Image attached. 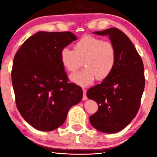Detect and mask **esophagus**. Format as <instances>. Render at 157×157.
<instances>
[{"label": "esophagus", "instance_id": "1", "mask_svg": "<svg viewBox=\"0 0 157 157\" xmlns=\"http://www.w3.org/2000/svg\"><path fill=\"white\" fill-rule=\"evenodd\" d=\"M83 92H84V94H83V98H82L83 100H87V97H86V89L83 88Z\"/></svg>", "mask_w": 157, "mask_h": 157}]
</instances>
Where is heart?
I'll list each match as a JSON object with an SVG mask.
<instances>
[{
	"instance_id": "obj_1",
	"label": "heart",
	"mask_w": 157,
	"mask_h": 157,
	"mask_svg": "<svg viewBox=\"0 0 157 157\" xmlns=\"http://www.w3.org/2000/svg\"><path fill=\"white\" fill-rule=\"evenodd\" d=\"M60 62L67 72L74 73L82 67L84 68L71 76V80L81 86L92 84L95 78L104 80L113 71L117 62V50L109 40L86 35L73 45V51L61 50Z\"/></svg>"
}]
</instances>
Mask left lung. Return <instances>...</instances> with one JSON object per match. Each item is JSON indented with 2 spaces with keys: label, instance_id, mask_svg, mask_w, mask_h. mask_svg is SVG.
I'll use <instances>...</instances> for the list:
<instances>
[{
  "label": "left lung",
  "instance_id": "obj_1",
  "mask_svg": "<svg viewBox=\"0 0 157 157\" xmlns=\"http://www.w3.org/2000/svg\"><path fill=\"white\" fill-rule=\"evenodd\" d=\"M94 33L109 36L117 50V62L111 75L86 92L98 105L90 121L100 132L115 133L127 127L140 108L145 87L144 63L128 36L119 29Z\"/></svg>",
  "mask_w": 157,
  "mask_h": 157
}]
</instances>
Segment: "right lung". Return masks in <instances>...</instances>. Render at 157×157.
Returning a JSON list of instances; mask_svg holds the SVG:
<instances>
[{
    "mask_svg": "<svg viewBox=\"0 0 157 157\" xmlns=\"http://www.w3.org/2000/svg\"><path fill=\"white\" fill-rule=\"evenodd\" d=\"M76 36L71 32H38L28 38L13 58L11 82L17 108L34 128L48 132L65 122L82 100L81 86L69 83L61 50Z\"/></svg>",
    "mask_w": 157,
    "mask_h": 157,
    "instance_id": "add662e5",
    "label": "right lung"
}]
</instances>
